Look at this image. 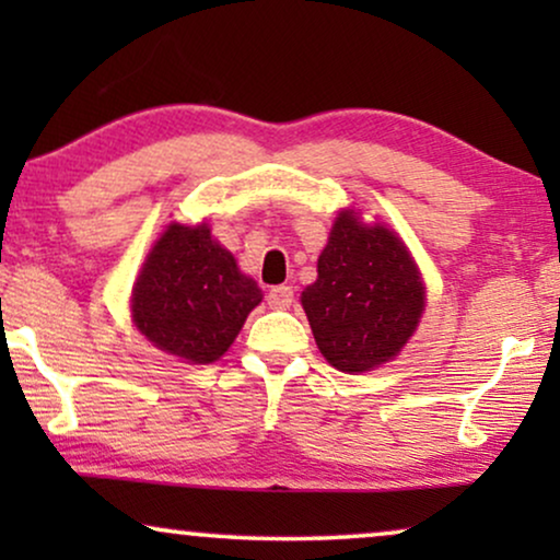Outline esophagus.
<instances>
[{
    "label": "esophagus",
    "mask_w": 560,
    "mask_h": 560,
    "mask_svg": "<svg viewBox=\"0 0 560 560\" xmlns=\"http://www.w3.org/2000/svg\"><path fill=\"white\" fill-rule=\"evenodd\" d=\"M267 303H270L272 308H290V305H293V288L290 285L270 288V293H267Z\"/></svg>",
    "instance_id": "1"
}]
</instances>
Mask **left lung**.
I'll return each instance as SVG.
<instances>
[{"label": "left lung", "mask_w": 560, "mask_h": 560, "mask_svg": "<svg viewBox=\"0 0 560 560\" xmlns=\"http://www.w3.org/2000/svg\"><path fill=\"white\" fill-rule=\"evenodd\" d=\"M301 303L320 354L341 372H366L393 359L423 313V282L405 244L354 213L336 219L318 257V280Z\"/></svg>", "instance_id": "8db88e82"}]
</instances>
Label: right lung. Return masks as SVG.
Wrapping results in <instances>:
<instances>
[{
  "label": "right lung",
  "mask_w": 560,
  "mask_h": 560,
  "mask_svg": "<svg viewBox=\"0 0 560 560\" xmlns=\"http://www.w3.org/2000/svg\"><path fill=\"white\" fill-rule=\"evenodd\" d=\"M259 301L262 290L211 240L209 226L171 224L142 267L132 316L158 349L209 364L232 347Z\"/></svg>",
  "instance_id": "obj_1"
}]
</instances>
